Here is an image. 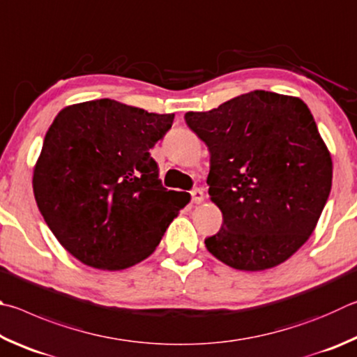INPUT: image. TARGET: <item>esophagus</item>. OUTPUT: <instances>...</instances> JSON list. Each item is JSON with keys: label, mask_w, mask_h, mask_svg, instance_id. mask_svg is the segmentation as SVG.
Here are the masks:
<instances>
[{"label": "esophagus", "mask_w": 357, "mask_h": 357, "mask_svg": "<svg viewBox=\"0 0 357 357\" xmlns=\"http://www.w3.org/2000/svg\"><path fill=\"white\" fill-rule=\"evenodd\" d=\"M191 197H192V202L195 204H201L204 201V191L201 188H196L191 191Z\"/></svg>", "instance_id": "obj_1"}]
</instances>
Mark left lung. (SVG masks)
Here are the masks:
<instances>
[{"label": "left lung", "mask_w": 357, "mask_h": 357, "mask_svg": "<svg viewBox=\"0 0 357 357\" xmlns=\"http://www.w3.org/2000/svg\"><path fill=\"white\" fill-rule=\"evenodd\" d=\"M186 125L210 152L208 195L222 211L205 246L222 264L264 271L314 232L333 185V161L301 98L252 91Z\"/></svg>", "instance_id": "1"}]
</instances>
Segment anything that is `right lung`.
<instances>
[{
  "instance_id": "1",
  "label": "right lung",
  "mask_w": 357,
  "mask_h": 357,
  "mask_svg": "<svg viewBox=\"0 0 357 357\" xmlns=\"http://www.w3.org/2000/svg\"><path fill=\"white\" fill-rule=\"evenodd\" d=\"M155 114L102 98L62 109L34 167L47 226L75 259L123 270L147 259L190 196L167 191L149 150L172 127Z\"/></svg>"
}]
</instances>
